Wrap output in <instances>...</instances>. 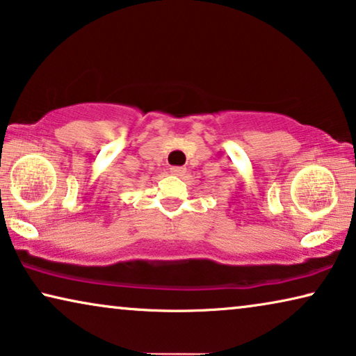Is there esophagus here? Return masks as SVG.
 <instances>
[{
  "label": "esophagus",
  "instance_id": "obj_1",
  "mask_svg": "<svg viewBox=\"0 0 356 356\" xmlns=\"http://www.w3.org/2000/svg\"><path fill=\"white\" fill-rule=\"evenodd\" d=\"M169 171H171V174H174V176H182V174L185 172V168H182V166H172V168H169Z\"/></svg>",
  "mask_w": 356,
  "mask_h": 356
}]
</instances>
